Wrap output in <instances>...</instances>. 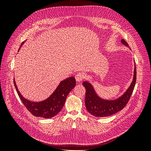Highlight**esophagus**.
<instances>
[{"label": "esophagus", "instance_id": "obj_1", "mask_svg": "<svg viewBox=\"0 0 151 151\" xmlns=\"http://www.w3.org/2000/svg\"><path fill=\"white\" fill-rule=\"evenodd\" d=\"M75 78H76V80L77 82L80 83V82H81L84 79V76L83 74H82V73L79 72V73H77V74H76V75L75 76Z\"/></svg>", "mask_w": 151, "mask_h": 151}]
</instances>
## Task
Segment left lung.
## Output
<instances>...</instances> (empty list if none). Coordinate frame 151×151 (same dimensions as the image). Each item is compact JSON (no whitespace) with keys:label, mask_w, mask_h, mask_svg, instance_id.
<instances>
[{"label":"left lung","mask_w":151,"mask_h":151,"mask_svg":"<svg viewBox=\"0 0 151 151\" xmlns=\"http://www.w3.org/2000/svg\"><path fill=\"white\" fill-rule=\"evenodd\" d=\"M122 43L129 47L126 41L122 39ZM134 78L130 87L121 97L115 100H105L100 98L96 93L93 86L89 82H83L86 88L85 104L88 111L91 115L97 117H104L113 115L124 108L129 102L133 93L136 82V67L134 68Z\"/></svg>","instance_id":"1"}]
</instances>
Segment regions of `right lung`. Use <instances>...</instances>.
<instances>
[{
	"mask_svg": "<svg viewBox=\"0 0 151 151\" xmlns=\"http://www.w3.org/2000/svg\"><path fill=\"white\" fill-rule=\"evenodd\" d=\"M14 84L22 103L32 115L38 117L50 118L57 115L61 111L65 104L67 95L74 88L76 83L74 77H70L62 81L48 98L38 103L30 101L22 97L17 89L14 79Z\"/></svg>",
	"mask_w": 151,
	"mask_h": 151,
	"instance_id": "1",
	"label": "right lung"
}]
</instances>
